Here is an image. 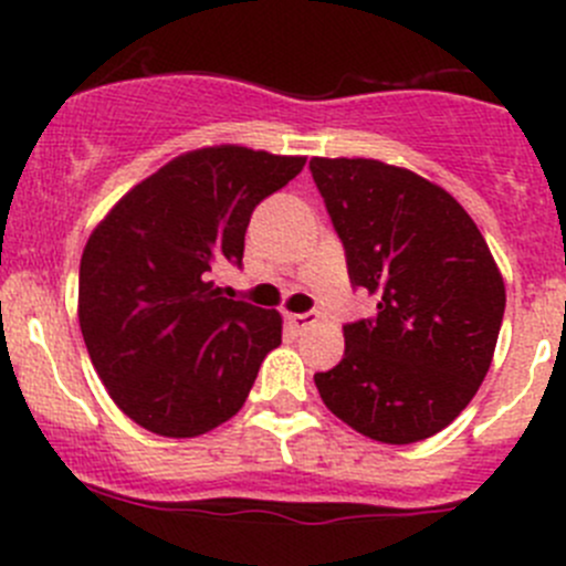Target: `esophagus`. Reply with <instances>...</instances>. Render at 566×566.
Returning <instances> with one entry per match:
<instances>
[{
    "label": "esophagus",
    "mask_w": 566,
    "mask_h": 566,
    "mask_svg": "<svg viewBox=\"0 0 566 566\" xmlns=\"http://www.w3.org/2000/svg\"><path fill=\"white\" fill-rule=\"evenodd\" d=\"M315 319H317V317L312 315V312H304V315H287L290 328H295V331H306L312 323H315Z\"/></svg>",
    "instance_id": "34e87169"
}]
</instances>
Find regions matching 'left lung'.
<instances>
[{"instance_id": "1", "label": "left lung", "mask_w": 566, "mask_h": 566, "mask_svg": "<svg viewBox=\"0 0 566 566\" xmlns=\"http://www.w3.org/2000/svg\"><path fill=\"white\" fill-rule=\"evenodd\" d=\"M353 287L378 315L345 325V356L315 375L325 408L380 443H416L462 413L493 361L506 290L449 191L375 158H312Z\"/></svg>"}]
</instances>
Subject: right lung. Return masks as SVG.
I'll use <instances>...</instances> for the list:
<instances>
[{"label": "right lung", "mask_w": 566, "mask_h": 566, "mask_svg": "<svg viewBox=\"0 0 566 566\" xmlns=\"http://www.w3.org/2000/svg\"><path fill=\"white\" fill-rule=\"evenodd\" d=\"M304 164L238 145L182 153L93 230L78 325L108 397L139 427L197 438L243 408L262 358L282 345V315L224 298L210 276L241 265L251 210Z\"/></svg>", "instance_id": "1"}]
</instances>
